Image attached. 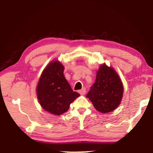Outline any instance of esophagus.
I'll use <instances>...</instances> for the list:
<instances>
[{
    "label": "esophagus",
    "mask_w": 153,
    "mask_h": 153,
    "mask_svg": "<svg viewBox=\"0 0 153 153\" xmlns=\"http://www.w3.org/2000/svg\"><path fill=\"white\" fill-rule=\"evenodd\" d=\"M78 92H79V94H81V95H84L85 93H86V89H85V88H82V89H81V90H79V91H78Z\"/></svg>",
    "instance_id": "34e87169"
}]
</instances>
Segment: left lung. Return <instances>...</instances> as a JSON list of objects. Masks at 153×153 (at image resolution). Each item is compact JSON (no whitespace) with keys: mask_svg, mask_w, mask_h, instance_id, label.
<instances>
[{"mask_svg":"<svg viewBox=\"0 0 153 153\" xmlns=\"http://www.w3.org/2000/svg\"><path fill=\"white\" fill-rule=\"evenodd\" d=\"M123 94V85L113 67L100 65L97 72L95 83L86 95L98 111L111 112L120 105Z\"/></svg>","mask_w":153,"mask_h":153,"instance_id":"8db88e82","label":"left lung"}]
</instances>
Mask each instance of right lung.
<instances>
[{
    "label": "right lung",
    "mask_w": 153,
    "mask_h": 153,
    "mask_svg": "<svg viewBox=\"0 0 153 153\" xmlns=\"http://www.w3.org/2000/svg\"><path fill=\"white\" fill-rule=\"evenodd\" d=\"M64 69L60 61H52L44 69L36 87L41 107L55 115L65 113L71 103L79 97V94L73 91L65 77Z\"/></svg>",
    "instance_id": "right-lung-1"
}]
</instances>
